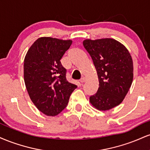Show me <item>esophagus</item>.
Returning <instances> with one entry per match:
<instances>
[{
  "mask_svg": "<svg viewBox=\"0 0 150 150\" xmlns=\"http://www.w3.org/2000/svg\"><path fill=\"white\" fill-rule=\"evenodd\" d=\"M80 82H85L86 81V77H81V79L80 80Z\"/></svg>",
  "mask_w": 150,
  "mask_h": 150,
  "instance_id": "esophagus-1",
  "label": "esophagus"
}]
</instances>
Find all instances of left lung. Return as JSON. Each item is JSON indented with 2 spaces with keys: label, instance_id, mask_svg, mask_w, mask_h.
Masks as SVG:
<instances>
[{
  "label": "left lung",
  "instance_id": "8db88e82",
  "mask_svg": "<svg viewBox=\"0 0 150 150\" xmlns=\"http://www.w3.org/2000/svg\"><path fill=\"white\" fill-rule=\"evenodd\" d=\"M83 45L92 57L99 82L97 93L89 97V101L100 111L111 109L123 101L132 85L131 56L124 45L110 38L85 39Z\"/></svg>",
  "mask_w": 150,
  "mask_h": 150
}]
</instances>
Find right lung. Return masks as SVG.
I'll use <instances>...</instances> for the list:
<instances>
[{
    "instance_id": "1",
    "label": "right lung",
    "mask_w": 150,
    "mask_h": 150,
    "mask_svg": "<svg viewBox=\"0 0 150 150\" xmlns=\"http://www.w3.org/2000/svg\"><path fill=\"white\" fill-rule=\"evenodd\" d=\"M71 40L41 37L31 46L24 60V80L31 100L46 116L58 115L66 107L77 85L67 80L61 63Z\"/></svg>"
}]
</instances>
